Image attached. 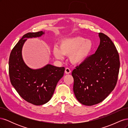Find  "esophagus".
Returning <instances> with one entry per match:
<instances>
[{"mask_svg": "<svg viewBox=\"0 0 128 128\" xmlns=\"http://www.w3.org/2000/svg\"><path fill=\"white\" fill-rule=\"evenodd\" d=\"M70 72H71V70L69 68H66L65 69V73L66 74H70Z\"/></svg>", "mask_w": 128, "mask_h": 128, "instance_id": "obj_1", "label": "esophagus"}]
</instances>
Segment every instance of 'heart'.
Returning <instances> with one entry per match:
<instances>
[{"mask_svg": "<svg viewBox=\"0 0 128 128\" xmlns=\"http://www.w3.org/2000/svg\"><path fill=\"white\" fill-rule=\"evenodd\" d=\"M94 48L91 40L82 36H75L62 40L59 47L53 48V55L58 60L63 59L64 56H69V60L74 64H82L88 59Z\"/></svg>", "mask_w": 128, "mask_h": 128, "instance_id": "heart-1", "label": "heart"}]
</instances>
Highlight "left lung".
I'll return each mask as SVG.
<instances>
[{
    "label": "left lung",
    "instance_id": "8db88e82",
    "mask_svg": "<svg viewBox=\"0 0 128 128\" xmlns=\"http://www.w3.org/2000/svg\"><path fill=\"white\" fill-rule=\"evenodd\" d=\"M100 44L94 54L74 69L73 91L86 106L100 103L114 90L120 69L118 52L110 38L99 33Z\"/></svg>",
    "mask_w": 128,
    "mask_h": 128
}]
</instances>
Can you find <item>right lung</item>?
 <instances>
[{
	"mask_svg": "<svg viewBox=\"0 0 128 128\" xmlns=\"http://www.w3.org/2000/svg\"><path fill=\"white\" fill-rule=\"evenodd\" d=\"M45 32L28 33L23 36L12 51L9 59V75L13 86L26 101L42 105L51 99L56 84L63 77L64 67L50 64L39 69H32L23 59L22 51L28 38L40 37Z\"/></svg>",
	"mask_w": 128,
	"mask_h": 128,
	"instance_id": "1",
	"label": "right lung"
}]
</instances>
